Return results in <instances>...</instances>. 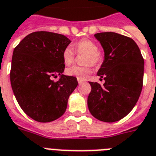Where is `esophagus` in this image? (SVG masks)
Here are the masks:
<instances>
[{
	"instance_id": "34e87169",
	"label": "esophagus",
	"mask_w": 156,
	"mask_h": 156,
	"mask_svg": "<svg viewBox=\"0 0 156 156\" xmlns=\"http://www.w3.org/2000/svg\"><path fill=\"white\" fill-rule=\"evenodd\" d=\"M78 84H82V82H84V80H82V79H78Z\"/></svg>"
}]
</instances>
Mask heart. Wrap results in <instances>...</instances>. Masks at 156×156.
<instances>
[{
	"mask_svg": "<svg viewBox=\"0 0 156 156\" xmlns=\"http://www.w3.org/2000/svg\"><path fill=\"white\" fill-rule=\"evenodd\" d=\"M76 54H85L83 62L84 66H73L66 69V74L68 76H73L78 79L84 80L88 74H90V66H98L102 62L103 57L101 52L98 51V45L94 41L89 39H82L74 44ZM75 53L70 46H67L62 52V59L66 65H70L74 60Z\"/></svg>",
	"mask_w": 156,
	"mask_h": 156,
	"instance_id": "heart-1",
	"label": "heart"
}]
</instances>
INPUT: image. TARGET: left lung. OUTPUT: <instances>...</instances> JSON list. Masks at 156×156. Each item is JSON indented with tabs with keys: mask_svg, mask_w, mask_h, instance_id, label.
<instances>
[{
	"mask_svg": "<svg viewBox=\"0 0 156 156\" xmlns=\"http://www.w3.org/2000/svg\"><path fill=\"white\" fill-rule=\"evenodd\" d=\"M94 37L104 49V61L98 75L105 83L101 86L90 82L91 91L87 105L97 119L116 122L131 112L140 98L144 82V58L137 44L129 37L113 32L98 33Z\"/></svg>",
	"mask_w": 156,
	"mask_h": 156,
	"instance_id": "left-lung-1",
	"label": "left lung"
}]
</instances>
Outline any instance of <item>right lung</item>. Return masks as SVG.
I'll return each instance as SVG.
<instances>
[{
  "instance_id": "1",
  "label": "right lung",
  "mask_w": 156,
  "mask_h": 156,
  "mask_svg": "<svg viewBox=\"0 0 156 156\" xmlns=\"http://www.w3.org/2000/svg\"><path fill=\"white\" fill-rule=\"evenodd\" d=\"M70 41L62 34L37 31L27 35L13 50L11 87L19 106L35 121L60 118L78 86L75 77L62 74V52ZM56 74L61 78L54 82L51 77Z\"/></svg>"
}]
</instances>
